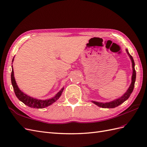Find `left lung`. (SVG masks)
Listing matches in <instances>:
<instances>
[{"mask_svg": "<svg viewBox=\"0 0 147 147\" xmlns=\"http://www.w3.org/2000/svg\"><path fill=\"white\" fill-rule=\"evenodd\" d=\"M126 52L128 54L129 56L130 59L132 61V70H133L132 75V80H131L132 82H131V84H130V86L129 87L127 91L124 93V94L121 97H119V98L115 99L114 100H112V101L109 102H105V103H103V102H96V101H92L94 104L100 107L105 108V109H110V108H115V107H118V105L123 104L124 101H126L129 98V97L132 92L133 91V90H134L135 82H136V70H135V67H134L135 63H134V59H133V57H132V56L129 54V53L127 49H126Z\"/></svg>", "mask_w": 147, "mask_h": 147, "instance_id": "8db88e82", "label": "left lung"}]
</instances>
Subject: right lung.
Instances as JSON below:
<instances>
[{
  "instance_id": "right-lung-1",
  "label": "right lung",
  "mask_w": 147,
  "mask_h": 147,
  "mask_svg": "<svg viewBox=\"0 0 147 147\" xmlns=\"http://www.w3.org/2000/svg\"><path fill=\"white\" fill-rule=\"evenodd\" d=\"M13 59L12 60V63L13 62ZM12 67V70H11V84L14 90L16 96L18 97L20 101L28 105V107L32 108H35V109H43L51 105L53 103H54L56 100H57L59 98V97L61 96L62 92H63L64 90V88H63L58 92L57 93L55 97H52L51 99H47V100H40L33 98V97L28 96L27 94H24L23 92H22L18 86L17 84L16 83L15 77H14V72H13V65Z\"/></svg>"
}]
</instances>
